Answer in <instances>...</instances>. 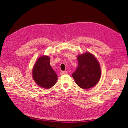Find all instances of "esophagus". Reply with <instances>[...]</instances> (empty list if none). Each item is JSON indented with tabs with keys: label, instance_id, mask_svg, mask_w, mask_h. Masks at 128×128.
<instances>
[{
	"label": "esophagus",
	"instance_id": "obj_1",
	"mask_svg": "<svg viewBox=\"0 0 128 128\" xmlns=\"http://www.w3.org/2000/svg\"><path fill=\"white\" fill-rule=\"evenodd\" d=\"M68 72L67 71H61V72H60V74L61 75H62V74H67Z\"/></svg>",
	"mask_w": 128,
	"mask_h": 128
}]
</instances>
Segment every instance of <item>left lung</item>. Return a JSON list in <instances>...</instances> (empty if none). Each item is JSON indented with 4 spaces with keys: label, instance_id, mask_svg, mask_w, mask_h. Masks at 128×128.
I'll use <instances>...</instances> for the list:
<instances>
[{
    "label": "left lung",
    "instance_id": "obj_1",
    "mask_svg": "<svg viewBox=\"0 0 128 128\" xmlns=\"http://www.w3.org/2000/svg\"><path fill=\"white\" fill-rule=\"evenodd\" d=\"M77 60L78 66L72 75L76 83L83 89L94 87L99 82L101 76L98 60L89 52L79 54Z\"/></svg>",
    "mask_w": 128,
    "mask_h": 128
}]
</instances>
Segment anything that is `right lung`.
<instances>
[{"label":"right lung","mask_w":128,"mask_h":128,"mask_svg":"<svg viewBox=\"0 0 128 128\" xmlns=\"http://www.w3.org/2000/svg\"><path fill=\"white\" fill-rule=\"evenodd\" d=\"M32 76L36 84L44 89H49L56 84L58 76L51 67L49 56L38 57L34 65Z\"/></svg>","instance_id":"right-lung-1"}]
</instances>
